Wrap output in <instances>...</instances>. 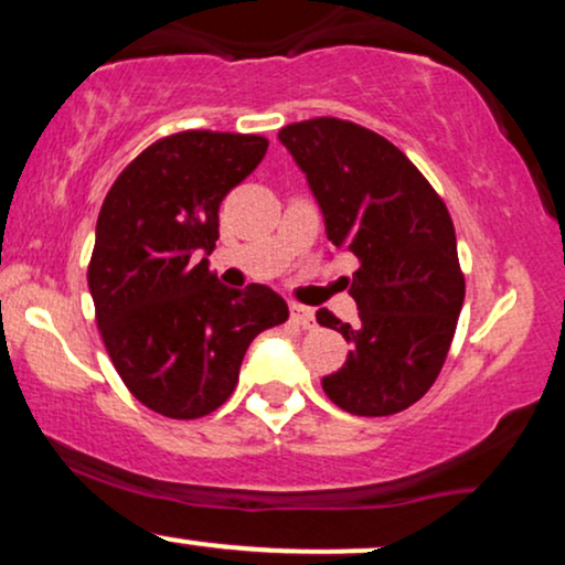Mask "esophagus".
I'll return each instance as SVG.
<instances>
[{
    "instance_id": "esophagus-1",
    "label": "esophagus",
    "mask_w": 565,
    "mask_h": 565,
    "mask_svg": "<svg viewBox=\"0 0 565 565\" xmlns=\"http://www.w3.org/2000/svg\"><path fill=\"white\" fill-rule=\"evenodd\" d=\"M289 313H291V321L295 323H300L302 329H313V323H316V319H313V310L310 308H305V305H291L289 308Z\"/></svg>"
}]
</instances>
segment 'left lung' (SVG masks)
<instances>
[{
    "mask_svg": "<svg viewBox=\"0 0 565 565\" xmlns=\"http://www.w3.org/2000/svg\"><path fill=\"white\" fill-rule=\"evenodd\" d=\"M278 140L308 180L329 242L359 257L348 278L355 327L316 313L353 348L321 380L323 393L359 417L404 412L436 382L465 302L449 210L393 142L353 121L321 116Z\"/></svg>",
    "mask_w": 565,
    "mask_h": 565,
    "instance_id": "8db88e82",
    "label": "left lung"
}]
</instances>
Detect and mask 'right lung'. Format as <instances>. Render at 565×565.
<instances>
[{
	"label": "right lung",
	"mask_w": 565,
	"mask_h": 565,
	"mask_svg": "<svg viewBox=\"0 0 565 565\" xmlns=\"http://www.w3.org/2000/svg\"><path fill=\"white\" fill-rule=\"evenodd\" d=\"M260 135L178 132L116 178L100 206L87 284L129 393L172 419L228 401L249 342L289 319L265 284L231 289L210 274L220 204L260 164Z\"/></svg>",
	"instance_id": "obj_1"
}]
</instances>
